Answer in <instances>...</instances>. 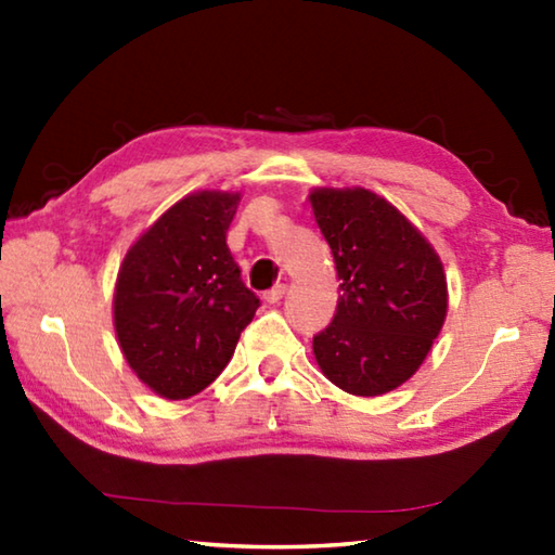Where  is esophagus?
I'll return each instance as SVG.
<instances>
[{"instance_id": "obj_1", "label": "esophagus", "mask_w": 555, "mask_h": 555, "mask_svg": "<svg viewBox=\"0 0 555 555\" xmlns=\"http://www.w3.org/2000/svg\"><path fill=\"white\" fill-rule=\"evenodd\" d=\"M284 294H286V286H284V284H276L274 288L267 291L264 300H267V304H279V300L284 298Z\"/></svg>"}]
</instances>
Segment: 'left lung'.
<instances>
[{
	"label": "left lung",
	"mask_w": 555,
	"mask_h": 555,
	"mask_svg": "<svg viewBox=\"0 0 555 555\" xmlns=\"http://www.w3.org/2000/svg\"><path fill=\"white\" fill-rule=\"evenodd\" d=\"M311 205L340 279L333 323L313 337L315 362L343 391L379 397L424 364L443 327V264L424 234L377 193L315 188Z\"/></svg>",
	"instance_id": "1"
}]
</instances>
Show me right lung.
Wrapping results in <instances>:
<instances>
[{
  "label": "right lung",
  "mask_w": 555,
  "mask_h": 555,
  "mask_svg": "<svg viewBox=\"0 0 555 555\" xmlns=\"http://www.w3.org/2000/svg\"><path fill=\"white\" fill-rule=\"evenodd\" d=\"M237 205L240 193L185 195L119 267L112 308L121 354L164 399H188L212 384L259 308L228 247Z\"/></svg>",
  "instance_id": "add662e5"
}]
</instances>
